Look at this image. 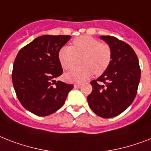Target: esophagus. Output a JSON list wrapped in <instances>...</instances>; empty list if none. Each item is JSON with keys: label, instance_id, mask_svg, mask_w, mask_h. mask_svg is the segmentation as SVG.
<instances>
[{"label": "esophagus", "instance_id": "obj_1", "mask_svg": "<svg viewBox=\"0 0 151 151\" xmlns=\"http://www.w3.org/2000/svg\"><path fill=\"white\" fill-rule=\"evenodd\" d=\"M81 86V84H80V83H76V84H73V87L74 88H78V87Z\"/></svg>", "mask_w": 151, "mask_h": 151}]
</instances>
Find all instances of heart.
Here are the masks:
<instances>
[{"instance_id":"obj_1","label":"heart","mask_w":151,"mask_h":151,"mask_svg":"<svg viewBox=\"0 0 151 151\" xmlns=\"http://www.w3.org/2000/svg\"><path fill=\"white\" fill-rule=\"evenodd\" d=\"M59 60L63 68L69 70L77 63L78 57H82V67L70 70L66 74L67 81L83 82L92 76L101 75L107 70L111 60V49L106 44L90 36H81L73 42V47L64 46L58 53Z\"/></svg>"}]
</instances>
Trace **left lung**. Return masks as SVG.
Here are the masks:
<instances>
[{"label":"left lung","mask_w":151,"mask_h":151,"mask_svg":"<svg viewBox=\"0 0 151 151\" xmlns=\"http://www.w3.org/2000/svg\"><path fill=\"white\" fill-rule=\"evenodd\" d=\"M100 39L111 49V63L99 78L91 81L92 91L88 96V102L97 116L109 119L119 116L133 103L140 80V68L129 45L111 35H101Z\"/></svg>","instance_id":"1"}]
</instances>
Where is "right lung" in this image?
I'll use <instances>...</instances> for the list:
<instances>
[{"label":"right lung","mask_w":151,"mask_h":151,"mask_svg":"<svg viewBox=\"0 0 151 151\" xmlns=\"http://www.w3.org/2000/svg\"><path fill=\"white\" fill-rule=\"evenodd\" d=\"M70 38L41 35L23 47L16 56L12 71L14 91L23 107L36 116L54 113L73 89V84L55 80L63 73L59 51Z\"/></svg>","instance_id":"1"}]
</instances>
